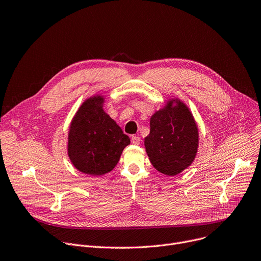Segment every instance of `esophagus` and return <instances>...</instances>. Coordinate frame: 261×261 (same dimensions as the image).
I'll use <instances>...</instances> for the list:
<instances>
[{
    "mask_svg": "<svg viewBox=\"0 0 261 261\" xmlns=\"http://www.w3.org/2000/svg\"><path fill=\"white\" fill-rule=\"evenodd\" d=\"M132 142L135 145H139L140 142H141V139H140V137L138 136H132Z\"/></svg>",
    "mask_w": 261,
    "mask_h": 261,
    "instance_id": "esophagus-1",
    "label": "esophagus"
}]
</instances>
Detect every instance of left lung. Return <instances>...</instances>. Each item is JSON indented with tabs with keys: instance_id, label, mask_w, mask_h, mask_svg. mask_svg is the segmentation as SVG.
Listing matches in <instances>:
<instances>
[{
	"instance_id": "obj_1",
	"label": "left lung",
	"mask_w": 261,
	"mask_h": 261,
	"mask_svg": "<svg viewBox=\"0 0 261 261\" xmlns=\"http://www.w3.org/2000/svg\"><path fill=\"white\" fill-rule=\"evenodd\" d=\"M149 124L144 146L152 166L170 176L187 169L196 156L199 137L189 108L178 98H170L150 117Z\"/></svg>"
}]
</instances>
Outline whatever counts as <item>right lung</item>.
<instances>
[{"mask_svg":"<svg viewBox=\"0 0 261 261\" xmlns=\"http://www.w3.org/2000/svg\"><path fill=\"white\" fill-rule=\"evenodd\" d=\"M105 102L101 94L86 99L75 113L68 133L71 163L80 172L94 176L112 171L130 143L128 136L105 112Z\"/></svg>","mask_w":261,"mask_h":261,"instance_id":"right-lung-1","label":"right lung"}]
</instances>
